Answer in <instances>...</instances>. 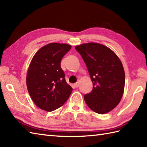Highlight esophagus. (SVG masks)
I'll list each match as a JSON object with an SVG mask.
<instances>
[{"mask_svg":"<svg viewBox=\"0 0 147 147\" xmlns=\"http://www.w3.org/2000/svg\"><path fill=\"white\" fill-rule=\"evenodd\" d=\"M74 86L76 87V88H78V87L79 86V83L77 82V83H74Z\"/></svg>","mask_w":147,"mask_h":147,"instance_id":"34e87169","label":"esophagus"}]
</instances>
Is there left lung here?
Wrapping results in <instances>:
<instances>
[{
  "label": "left lung",
  "mask_w": 147,
  "mask_h": 147,
  "mask_svg": "<svg viewBox=\"0 0 147 147\" xmlns=\"http://www.w3.org/2000/svg\"><path fill=\"white\" fill-rule=\"evenodd\" d=\"M88 69L93 90L84 99L90 109L100 114L111 111L123 95L125 74L118 56L104 45L83 43L75 46Z\"/></svg>",
  "instance_id": "8db88e82"
}]
</instances>
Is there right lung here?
<instances>
[{"label": "right lung", "mask_w": 147, "mask_h": 147, "mask_svg": "<svg viewBox=\"0 0 147 147\" xmlns=\"http://www.w3.org/2000/svg\"><path fill=\"white\" fill-rule=\"evenodd\" d=\"M71 48L66 43H51L34 55L28 69L26 86L35 105L51 112L67 101L73 91L61 67L62 57Z\"/></svg>", "instance_id": "right-lung-1"}]
</instances>
